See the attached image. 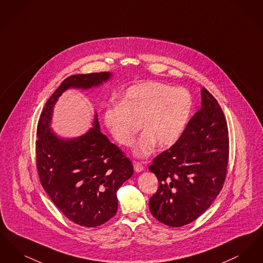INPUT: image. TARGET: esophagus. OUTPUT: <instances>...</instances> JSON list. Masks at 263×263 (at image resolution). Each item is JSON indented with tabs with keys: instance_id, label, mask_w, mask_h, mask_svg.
<instances>
[{
	"instance_id": "obj_1",
	"label": "esophagus",
	"mask_w": 263,
	"mask_h": 263,
	"mask_svg": "<svg viewBox=\"0 0 263 263\" xmlns=\"http://www.w3.org/2000/svg\"><path fill=\"white\" fill-rule=\"evenodd\" d=\"M133 166H134V171H135L136 173H141V172H143V171H144V167H143V165H142V163H141L134 162V163H133Z\"/></svg>"
}]
</instances>
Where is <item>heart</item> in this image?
<instances>
[{
  "label": "heart",
  "mask_w": 263,
  "mask_h": 263,
  "mask_svg": "<svg viewBox=\"0 0 263 263\" xmlns=\"http://www.w3.org/2000/svg\"><path fill=\"white\" fill-rule=\"evenodd\" d=\"M193 104L187 89L151 82L128 88L120 102L105 107L102 118L113 137L127 147L134 143L141 122L145 131L138 139L134 154L145 158L157 143L167 148L181 138L187 128Z\"/></svg>",
  "instance_id": "1"
}]
</instances>
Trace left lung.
Returning <instances> with one entry per match:
<instances>
[{"instance_id": "left-lung-1", "label": "left lung", "mask_w": 263, "mask_h": 263, "mask_svg": "<svg viewBox=\"0 0 263 263\" xmlns=\"http://www.w3.org/2000/svg\"><path fill=\"white\" fill-rule=\"evenodd\" d=\"M228 136L222 108L206 88H201L200 110L181 138L149 166L160 184L149 201L158 221L174 228L187 225L211 206L225 181Z\"/></svg>"}]
</instances>
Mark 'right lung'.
I'll return each mask as SVG.
<instances>
[{"label": "right lung", "mask_w": 263, "mask_h": 263, "mask_svg": "<svg viewBox=\"0 0 263 263\" xmlns=\"http://www.w3.org/2000/svg\"><path fill=\"white\" fill-rule=\"evenodd\" d=\"M112 76L101 72L68 77L47 100L38 121L40 182L69 220L87 228L102 225L116 214L117 191L133 175V164L100 132L98 113L88 131L73 138L59 136L51 128L52 117L63 92L100 88Z\"/></svg>", "instance_id": "add662e5"}]
</instances>
